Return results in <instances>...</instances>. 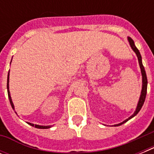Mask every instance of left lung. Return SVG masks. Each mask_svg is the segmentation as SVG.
Returning <instances> with one entry per match:
<instances>
[{
    "mask_svg": "<svg viewBox=\"0 0 154 154\" xmlns=\"http://www.w3.org/2000/svg\"><path fill=\"white\" fill-rule=\"evenodd\" d=\"M128 41L129 42V45H130V46H131L132 49L135 52V53L137 54V59H138V62H139V65H140V68H141V75H142V89H141V96H140V98H139V101L138 104H137V106L136 111L134 112V113L132 116L128 118V119L125 120L124 122H122V123H119V124L114 125H112V126H119L121 125L124 124L126 122H128L129 119H131L132 117H134V116H136L138 112L141 110V107H142V105H143L144 102H145V100H146V93H147V77H146V70H145V68H144L143 65H142V61H141V56L140 54V52L137 49V47L135 46V45H134V42L133 41L131 37H128Z\"/></svg>",
    "mask_w": 154,
    "mask_h": 154,
    "instance_id": "obj_1",
    "label": "left lung"
}]
</instances>
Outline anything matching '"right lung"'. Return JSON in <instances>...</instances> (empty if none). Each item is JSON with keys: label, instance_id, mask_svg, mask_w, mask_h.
Segmentation results:
<instances>
[{"label": "right lung", "instance_id": "1", "mask_svg": "<svg viewBox=\"0 0 154 154\" xmlns=\"http://www.w3.org/2000/svg\"><path fill=\"white\" fill-rule=\"evenodd\" d=\"M12 61V60H11ZM8 82H9V72L8 73V78H7V91H8V99H9V101H10L11 106L13 108V109H14V105H13V103L12 101V99H11V96H10V93H9V90H8ZM28 123V122H27ZM30 125H32V126H34L35 128H37V129H49L51 127V125H47V126H43V125H33L32 123H28Z\"/></svg>", "mask_w": 154, "mask_h": 154}]
</instances>
